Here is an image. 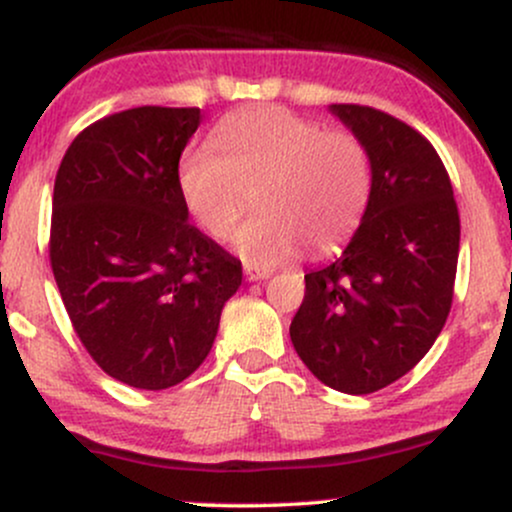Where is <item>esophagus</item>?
<instances>
[{"label": "esophagus", "instance_id": "1", "mask_svg": "<svg viewBox=\"0 0 512 512\" xmlns=\"http://www.w3.org/2000/svg\"><path fill=\"white\" fill-rule=\"evenodd\" d=\"M245 279L248 281L269 279V269H257V267H250V264H245Z\"/></svg>", "mask_w": 512, "mask_h": 512}]
</instances>
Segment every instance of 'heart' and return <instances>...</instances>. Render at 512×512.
I'll list each match as a JSON object with an SVG mask.
<instances>
[{"label": "heart", "mask_w": 512, "mask_h": 512, "mask_svg": "<svg viewBox=\"0 0 512 512\" xmlns=\"http://www.w3.org/2000/svg\"><path fill=\"white\" fill-rule=\"evenodd\" d=\"M211 146L217 151L202 146L182 156V199L211 238L226 240L252 192L257 216L236 233L250 267H276L301 250L330 257L366 216L373 163L351 129H325L286 108H252L221 120Z\"/></svg>", "instance_id": "heart-1"}]
</instances>
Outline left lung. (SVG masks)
I'll list each match as a JSON object with an SVG mask.
<instances>
[{
    "mask_svg": "<svg viewBox=\"0 0 512 512\" xmlns=\"http://www.w3.org/2000/svg\"><path fill=\"white\" fill-rule=\"evenodd\" d=\"M332 113L366 144L373 192L344 255L305 274L289 332L317 380L370 395L409 373L448 320L460 211L424 134L370 105L337 103Z\"/></svg>",
    "mask_w": 512,
    "mask_h": 512,
    "instance_id": "left-lung-1",
    "label": "left lung"
}]
</instances>
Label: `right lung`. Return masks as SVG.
<instances>
[{"mask_svg":"<svg viewBox=\"0 0 512 512\" xmlns=\"http://www.w3.org/2000/svg\"><path fill=\"white\" fill-rule=\"evenodd\" d=\"M199 108L142 105L74 137L52 192L50 267L76 337L110 378L166 390L209 354L240 260L187 223L178 182Z\"/></svg>","mask_w":512,"mask_h":512,"instance_id":"1","label":"right lung"}]
</instances>
